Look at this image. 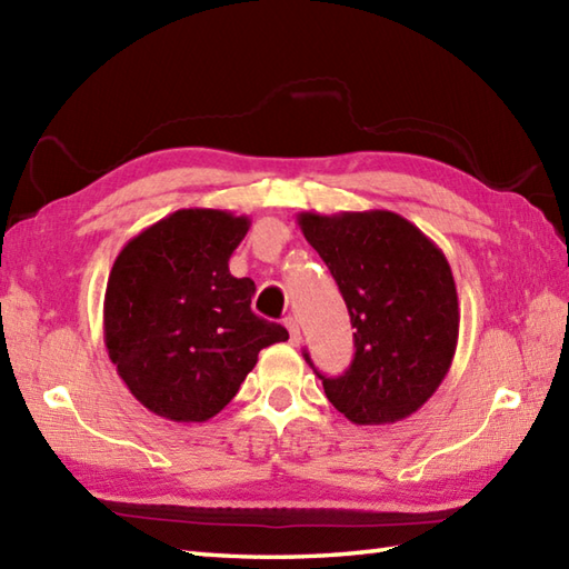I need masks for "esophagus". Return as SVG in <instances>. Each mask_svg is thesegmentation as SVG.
I'll list each match as a JSON object with an SVG mask.
<instances>
[{
    "instance_id": "esophagus-1",
    "label": "esophagus",
    "mask_w": 569,
    "mask_h": 569,
    "mask_svg": "<svg viewBox=\"0 0 569 569\" xmlns=\"http://www.w3.org/2000/svg\"><path fill=\"white\" fill-rule=\"evenodd\" d=\"M283 325L288 328V340H291V345H300V340H303V335H300V325L296 318H286Z\"/></svg>"
}]
</instances>
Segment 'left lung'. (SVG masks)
Wrapping results in <instances>:
<instances>
[{"label": "left lung", "mask_w": 569, "mask_h": 569, "mask_svg": "<svg viewBox=\"0 0 569 569\" xmlns=\"http://www.w3.org/2000/svg\"><path fill=\"white\" fill-rule=\"evenodd\" d=\"M298 224L328 263L357 330L349 369L337 379L320 373L328 401L355 426L413 416L457 349V288L442 249L389 210L300 212Z\"/></svg>", "instance_id": "obj_1"}]
</instances>
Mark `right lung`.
Masks as SVG:
<instances>
[{
    "label": "right lung",
    "instance_id": "1",
    "mask_svg": "<svg viewBox=\"0 0 569 569\" xmlns=\"http://www.w3.org/2000/svg\"><path fill=\"white\" fill-rule=\"evenodd\" d=\"M251 220L229 210H176L129 239L104 293V347L127 389L151 413L204 422L232 401L283 325L251 312V278L229 257Z\"/></svg>",
    "mask_w": 569,
    "mask_h": 569
}]
</instances>
